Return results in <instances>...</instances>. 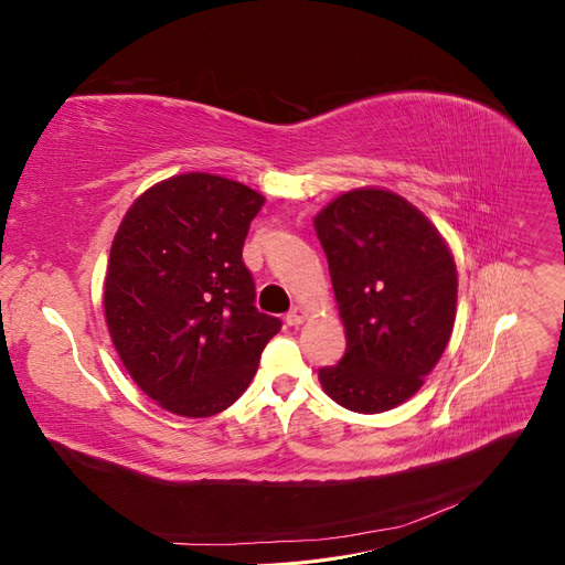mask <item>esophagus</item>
Here are the masks:
<instances>
[{
	"label": "esophagus",
	"instance_id": "obj_1",
	"mask_svg": "<svg viewBox=\"0 0 565 565\" xmlns=\"http://www.w3.org/2000/svg\"><path fill=\"white\" fill-rule=\"evenodd\" d=\"M306 318H309V309H303V306H295V309L287 313L285 320H287V324H292V328H299V324H301Z\"/></svg>",
	"mask_w": 565,
	"mask_h": 565
}]
</instances>
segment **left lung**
<instances>
[{"label": "left lung", "mask_w": 565, "mask_h": 565, "mask_svg": "<svg viewBox=\"0 0 565 565\" xmlns=\"http://www.w3.org/2000/svg\"><path fill=\"white\" fill-rule=\"evenodd\" d=\"M313 226L347 332V353L318 372L320 386L353 413H386L415 396L448 347L455 256L424 212L380 185L337 195Z\"/></svg>", "instance_id": "8db88e82"}]
</instances>
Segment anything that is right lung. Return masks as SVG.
I'll list each match as a JSON object with an SVG mask.
<instances>
[{
    "label": "right lung",
    "instance_id": "obj_1",
    "mask_svg": "<svg viewBox=\"0 0 565 565\" xmlns=\"http://www.w3.org/2000/svg\"><path fill=\"white\" fill-rule=\"evenodd\" d=\"M266 198L207 172L152 183L119 224L106 268L113 347L148 398L179 417H212L249 386L280 320L254 306L243 264Z\"/></svg>",
    "mask_w": 565,
    "mask_h": 565
}]
</instances>
